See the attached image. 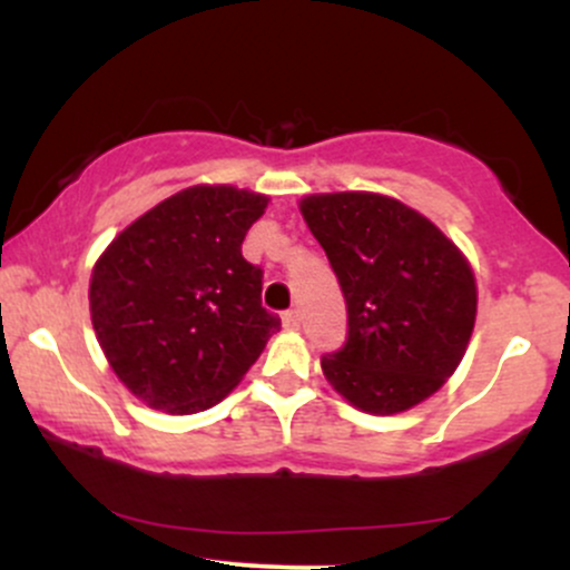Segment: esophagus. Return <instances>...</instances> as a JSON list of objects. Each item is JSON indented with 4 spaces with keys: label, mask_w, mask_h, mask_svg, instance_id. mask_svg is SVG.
<instances>
[{
    "label": "esophagus",
    "mask_w": 570,
    "mask_h": 570,
    "mask_svg": "<svg viewBox=\"0 0 570 570\" xmlns=\"http://www.w3.org/2000/svg\"><path fill=\"white\" fill-rule=\"evenodd\" d=\"M281 322H284V330H297V326H299V311H297V307L286 311L284 316H281Z\"/></svg>",
    "instance_id": "obj_1"
}]
</instances>
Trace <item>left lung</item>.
Instances as JSON below:
<instances>
[{
    "mask_svg": "<svg viewBox=\"0 0 570 570\" xmlns=\"http://www.w3.org/2000/svg\"><path fill=\"white\" fill-rule=\"evenodd\" d=\"M299 212L348 307V340L322 358L332 389L370 415H396L436 394L476 318L474 273L461 248L389 195H307Z\"/></svg>",
    "mask_w": 570,
    "mask_h": 570,
    "instance_id": "8db88e82",
    "label": "left lung"
}]
</instances>
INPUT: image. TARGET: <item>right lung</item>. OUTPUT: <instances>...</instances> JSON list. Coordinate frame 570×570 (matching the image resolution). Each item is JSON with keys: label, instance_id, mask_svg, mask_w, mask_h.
I'll return each mask as SVG.
<instances>
[{"label": "right lung", "instance_id": "right-lung-1", "mask_svg": "<svg viewBox=\"0 0 570 570\" xmlns=\"http://www.w3.org/2000/svg\"><path fill=\"white\" fill-rule=\"evenodd\" d=\"M267 195L195 185L130 222L90 276V318L109 367L149 407L193 415L244 381L281 330L263 271L240 254Z\"/></svg>", "mask_w": 570, "mask_h": 570}]
</instances>
